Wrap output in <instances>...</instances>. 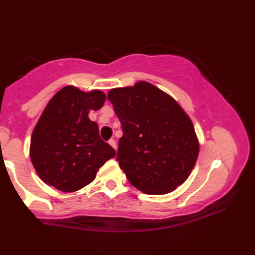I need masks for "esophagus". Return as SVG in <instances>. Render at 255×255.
I'll return each instance as SVG.
<instances>
[{"label":"esophagus","instance_id":"esophagus-1","mask_svg":"<svg viewBox=\"0 0 255 255\" xmlns=\"http://www.w3.org/2000/svg\"><path fill=\"white\" fill-rule=\"evenodd\" d=\"M109 144H110L115 149H116V147H117V144H116V140L114 139V138H111V139H109Z\"/></svg>","mask_w":255,"mask_h":255}]
</instances>
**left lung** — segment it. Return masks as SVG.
Masks as SVG:
<instances>
[{"label": "left lung", "instance_id": "obj_1", "mask_svg": "<svg viewBox=\"0 0 255 255\" xmlns=\"http://www.w3.org/2000/svg\"><path fill=\"white\" fill-rule=\"evenodd\" d=\"M122 124L117 157L131 185L165 195L182 184L195 166L199 144L178 102L148 82L108 93Z\"/></svg>", "mask_w": 255, "mask_h": 255}]
</instances>
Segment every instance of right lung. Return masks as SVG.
Instances as JSON below:
<instances>
[{
    "mask_svg": "<svg viewBox=\"0 0 255 255\" xmlns=\"http://www.w3.org/2000/svg\"><path fill=\"white\" fill-rule=\"evenodd\" d=\"M106 94L65 86L55 94L33 129L30 158L45 183L73 192L91 183L116 150L99 135L90 110H99Z\"/></svg>",
    "mask_w": 255,
    "mask_h": 255,
    "instance_id": "right-lung-1",
    "label": "right lung"
}]
</instances>
